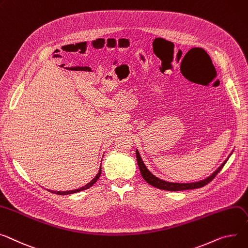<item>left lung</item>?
Listing matches in <instances>:
<instances>
[{
    "instance_id": "8db88e82",
    "label": "left lung",
    "mask_w": 248,
    "mask_h": 248,
    "mask_svg": "<svg viewBox=\"0 0 248 248\" xmlns=\"http://www.w3.org/2000/svg\"><path fill=\"white\" fill-rule=\"evenodd\" d=\"M233 153V151H232ZM136 155H137V160H138V164H139V168L141 173L142 178L146 181L147 184H150L151 186L159 188V189H164V190H170V191H178V190H186V189H193V188H200L204 186H206L208 183L216 177V175L221 170V169L223 168L224 164L226 163L227 159L232 155L230 154L227 158L220 164V167L217 170H214L209 176H207L206 178L200 180V181H194V183H187V184H179V183H170V181H166L163 179H160L158 177H156L155 174H153L150 170H147V168L145 167V164L139 153L138 150H136Z\"/></svg>"
}]
</instances>
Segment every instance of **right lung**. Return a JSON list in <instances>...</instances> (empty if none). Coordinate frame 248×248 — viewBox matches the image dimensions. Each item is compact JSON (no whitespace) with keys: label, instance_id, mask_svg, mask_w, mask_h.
<instances>
[{"label":"right lung","instance_id":"right-lung-1","mask_svg":"<svg viewBox=\"0 0 248 248\" xmlns=\"http://www.w3.org/2000/svg\"><path fill=\"white\" fill-rule=\"evenodd\" d=\"M101 173H102V163H101V167H100V170H98V172L96 173V175L90 181L89 184H87L86 186H81V187H79V188H78V189H73V190H67V191H56V190H49L48 189V191H51L52 193H56V194H60V195H65V194H72V193H76V192H79V191H82V190H86V189H88V188H90L91 186H93L95 183H96V180L100 178V176H101Z\"/></svg>","mask_w":248,"mask_h":248}]
</instances>
